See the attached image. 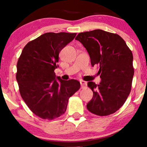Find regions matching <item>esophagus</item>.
<instances>
[{"label":"esophagus","instance_id":"34e87169","mask_svg":"<svg viewBox=\"0 0 147 147\" xmlns=\"http://www.w3.org/2000/svg\"><path fill=\"white\" fill-rule=\"evenodd\" d=\"M80 85H81L82 88H84L87 86V83H86V82L82 80V81H80Z\"/></svg>","mask_w":147,"mask_h":147}]
</instances>
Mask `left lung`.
Returning a JSON list of instances; mask_svg holds the SVG:
<instances>
[{
  "label": "left lung",
  "instance_id": "obj_1",
  "mask_svg": "<svg viewBox=\"0 0 147 147\" xmlns=\"http://www.w3.org/2000/svg\"><path fill=\"white\" fill-rule=\"evenodd\" d=\"M76 39L89 53L92 66L98 65L101 82H89L93 98L87 104L90 112L108 116L124 104L132 88L134 67L131 50L118 34L101 29L80 33Z\"/></svg>",
  "mask_w": 147,
  "mask_h": 147
}]
</instances>
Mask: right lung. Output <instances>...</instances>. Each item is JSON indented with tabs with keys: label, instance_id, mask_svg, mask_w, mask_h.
Returning <instances> with one entry per match:
<instances>
[{
	"label": "right lung",
	"instance_id": "add662e5",
	"mask_svg": "<svg viewBox=\"0 0 147 147\" xmlns=\"http://www.w3.org/2000/svg\"><path fill=\"white\" fill-rule=\"evenodd\" d=\"M76 35L44 33L25 46L18 60L20 94L31 112L43 119L53 120L65 113L69 98L80 88L77 80H62L54 72L59 67V52Z\"/></svg>",
	"mask_w": 147,
	"mask_h": 147
}]
</instances>
